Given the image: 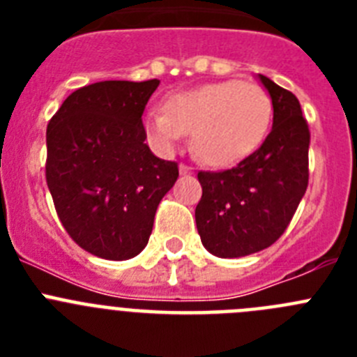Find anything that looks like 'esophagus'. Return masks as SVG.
<instances>
[{
    "label": "esophagus",
    "instance_id": "1",
    "mask_svg": "<svg viewBox=\"0 0 357 357\" xmlns=\"http://www.w3.org/2000/svg\"><path fill=\"white\" fill-rule=\"evenodd\" d=\"M178 169H181L182 175H188V173H193V169L189 168V166H185V164H181V166H178Z\"/></svg>",
    "mask_w": 357,
    "mask_h": 357
}]
</instances>
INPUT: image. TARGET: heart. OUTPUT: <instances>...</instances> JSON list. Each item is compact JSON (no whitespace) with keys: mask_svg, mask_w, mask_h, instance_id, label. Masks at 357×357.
<instances>
[{"mask_svg":"<svg viewBox=\"0 0 357 357\" xmlns=\"http://www.w3.org/2000/svg\"><path fill=\"white\" fill-rule=\"evenodd\" d=\"M272 112V100L261 85L223 80L172 94L164 110H148L143 127L164 151L191 130V150L202 162L230 166L259 146Z\"/></svg>","mask_w":357,"mask_h":357,"instance_id":"obj_1","label":"heart"}]
</instances>
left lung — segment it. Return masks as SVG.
Returning <instances> with one entry per match:
<instances>
[{
  "mask_svg": "<svg viewBox=\"0 0 357 357\" xmlns=\"http://www.w3.org/2000/svg\"><path fill=\"white\" fill-rule=\"evenodd\" d=\"M272 98L273 127L254 153L223 172H198L195 209L202 245L218 257H243L277 241L309 182V127L289 91L259 75Z\"/></svg>",
  "mask_w": 357,
  "mask_h": 357,
  "instance_id": "obj_1",
  "label": "left lung"
}]
</instances>
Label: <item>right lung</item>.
<instances>
[{"instance_id": "right-lung-1", "label": "right lung", "mask_w": 357, "mask_h": 357, "mask_svg": "<svg viewBox=\"0 0 357 357\" xmlns=\"http://www.w3.org/2000/svg\"><path fill=\"white\" fill-rule=\"evenodd\" d=\"M159 80H107L69 94L46 128V182L66 232L102 259L146 247L178 164L151 153L144 107Z\"/></svg>"}]
</instances>
